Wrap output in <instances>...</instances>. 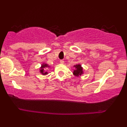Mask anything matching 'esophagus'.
Segmentation results:
<instances>
[{"instance_id":"34e87169","label":"esophagus","mask_w":127,"mask_h":127,"mask_svg":"<svg viewBox=\"0 0 127 127\" xmlns=\"http://www.w3.org/2000/svg\"><path fill=\"white\" fill-rule=\"evenodd\" d=\"M60 63L63 64L64 63V60H60Z\"/></svg>"}]
</instances>
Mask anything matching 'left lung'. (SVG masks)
Instances as JSON below:
<instances>
[{
    "instance_id": "8db88e82",
    "label": "left lung",
    "mask_w": 127,
    "mask_h": 127,
    "mask_svg": "<svg viewBox=\"0 0 127 127\" xmlns=\"http://www.w3.org/2000/svg\"><path fill=\"white\" fill-rule=\"evenodd\" d=\"M74 67H75L76 69L73 71V74L76 76H81V74L83 73V67H81V65L80 64H77V65H74Z\"/></svg>"
}]
</instances>
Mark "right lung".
<instances>
[{"label":"right lung","mask_w":127,"mask_h":127,"mask_svg":"<svg viewBox=\"0 0 127 127\" xmlns=\"http://www.w3.org/2000/svg\"><path fill=\"white\" fill-rule=\"evenodd\" d=\"M49 66H48L47 64H42L41 65V66L40 67V72L43 75H46V74H48V73L47 72H44V68H46V67H48Z\"/></svg>","instance_id":"obj_1"}]
</instances>
